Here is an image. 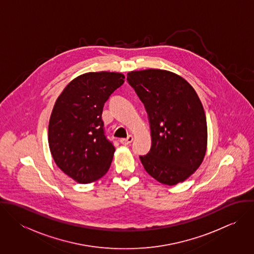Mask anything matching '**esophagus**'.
Segmentation results:
<instances>
[{"mask_svg":"<svg viewBox=\"0 0 254 254\" xmlns=\"http://www.w3.org/2000/svg\"><path fill=\"white\" fill-rule=\"evenodd\" d=\"M132 142H133V137H132V136H129V137L126 138V139H120V143H121L122 145H130Z\"/></svg>","mask_w":254,"mask_h":254,"instance_id":"34e87169","label":"esophagus"}]
</instances>
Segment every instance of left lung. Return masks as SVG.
I'll use <instances>...</instances> for the list:
<instances>
[{
  "mask_svg": "<svg viewBox=\"0 0 254 254\" xmlns=\"http://www.w3.org/2000/svg\"><path fill=\"white\" fill-rule=\"evenodd\" d=\"M127 81L149 121L151 146L140 155L145 171L164 185L185 181L206 152V117L197 94L181 76L162 69L131 71Z\"/></svg>",
  "mask_w": 254,
  "mask_h": 254,
  "instance_id": "left-lung-1",
  "label": "left lung"
}]
</instances>
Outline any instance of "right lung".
Instances as JSON below:
<instances>
[{
	"instance_id": "add662e5",
	"label": "right lung",
	"mask_w": 254,
	"mask_h": 254,
	"mask_svg": "<svg viewBox=\"0 0 254 254\" xmlns=\"http://www.w3.org/2000/svg\"><path fill=\"white\" fill-rule=\"evenodd\" d=\"M121 73L82 74L58 98L49 122V146L59 168L78 183L97 181L109 171L115 147L105 135L103 109L124 83Z\"/></svg>"
}]
</instances>
